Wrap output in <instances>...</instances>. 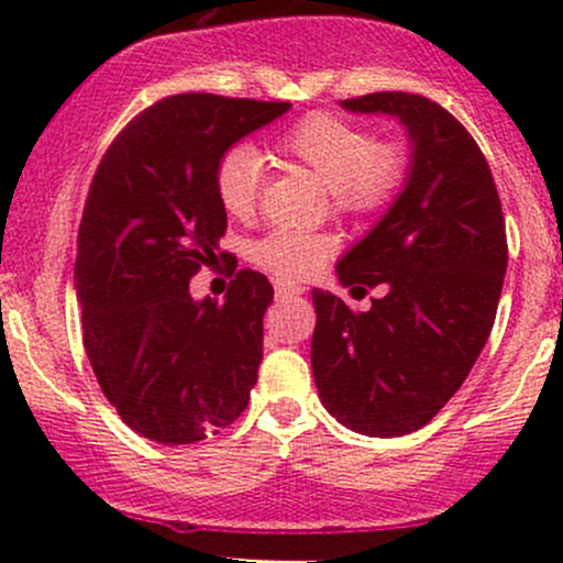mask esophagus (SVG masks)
I'll use <instances>...</instances> for the list:
<instances>
[{
    "label": "esophagus",
    "instance_id": "obj_1",
    "mask_svg": "<svg viewBox=\"0 0 563 563\" xmlns=\"http://www.w3.org/2000/svg\"><path fill=\"white\" fill-rule=\"evenodd\" d=\"M303 290L299 286H286V283H277L275 286V296L277 299H296V296H301Z\"/></svg>",
    "mask_w": 563,
    "mask_h": 563
}]
</instances>
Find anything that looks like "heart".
Masks as SVG:
<instances>
[{
  "instance_id": "obj_1",
  "label": "heart",
  "mask_w": 563,
  "mask_h": 563,
  "mask_svg": "<svg viewBox=\"0 0 563 563\" xmlns=\"http://www.w3.org/2000/svg\"><path fill=\"white\" fill-rule=\"evenodd\" d=\"M283 164L301 166L328 190L339 214H373L402 187L407 151L399 140H373L365 129L331 113H312L275 140ZM262 185V156L232 147L217 164L214 187L224 214L249 219ZM328 243L314 235L273 232L256 243L254 260L280 280H301L325 262Z\"/></svg>"
}]
</instances>
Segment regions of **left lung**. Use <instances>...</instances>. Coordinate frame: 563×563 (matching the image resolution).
<instances>
[{
  "instance_id": "1",
  "label": "left lung",
  "mask_w": 563,
  "mask_h": 563,
  "mask_svg": "<svg viewBox=\"0 0 563 563\" xmlns=\"http://www.w3.org/2000/svg\"><path fill=\"white\" fill-rule=\"evenodd\" d=\"M405 126L410 166L380 222L335 264L341 286H384L367 312L312 290V373L339 423L367 437L423 429L448 405L493 331L508 267L506 219L479 145L429 97L341 100Z\"/></svg>"
}]
</instances>
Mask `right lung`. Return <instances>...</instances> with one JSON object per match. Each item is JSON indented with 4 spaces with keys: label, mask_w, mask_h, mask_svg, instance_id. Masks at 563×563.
Wrapping results in <instances>:
<instances>
[{
    "label": "right lung",
    "mask_w": 563,
    "mask_h": 563,
    "mask_svg": "<svg viewBox=\"0 0 563 563\" xmlns=\"http://www.w3.org/2000/svg\"><path fill=\"white\" fill-rule=\"evenodd\" d=\"M290 102L174 95L129 124L97 166L79 224L84 349L129 429L161 444L219 434L249 405L273 286L241 269L219 303L190 296L200 264L228 262L214 174Z\"/></svg>",
    "instance_id": "add662e5"
}]
</instances>
